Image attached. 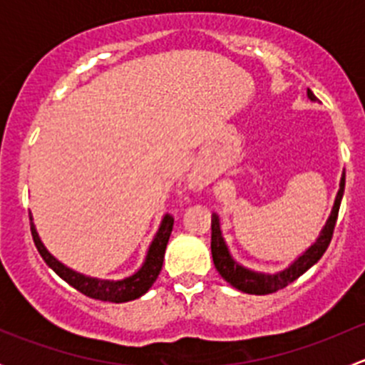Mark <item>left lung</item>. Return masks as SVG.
Masks as SVG:
<instances>
[{"mask_svg": "<svg viewBox=\"0 0 365 365\" xmlns=\"http://www.w3.org/2000/svg\"><path fill=\"white\" fill-rule=\"evenodd\" d=\"M307 97L312 102H316L318 98L314 97L311 90H307ZM342 194H344V175H342L341 183H339V192H337L336 203H334L332 213H330L329 220H327L325 227L319 233L318 240L311 245L297 261H293L286 270L277 272V274H259V272H252L249 268L242 267L237 261L231 257L230 251H227V245L222 238V231H220V222L219 217L213 213L212 217V257L213 264H215L217 272L222 275L224 281L230 282L233 288L240 289V292L249 293V295H268V293H275L279 289L286 288L288 284H292L293 281H297L302 274L309 270L314 263H318L319 257L325 254L329 249L330 240H332L334 227L337 222V213H339V206Z\"/></svg>", "mask_w": 365, "mask_h": 365, "instance_id": "obj_1", "label": "left lung"}]
</instances>
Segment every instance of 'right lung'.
I'll use <instances>...</instances> for the list:
<instances>
[{
    "mask_svg": "<svg viewBox=\"0 0 365 365\" xmlns=\"http://www.w3.org/2000/svg\"><path fill=\"white\" fill-rule=\"evenodd\" d=\"M31 220V217H29ZM173 219L171 215L165 213L164 219H162L159 231H157L155 238H153L152 245H150L148 254H146V259L143 263V267L139 268L135 274H132L130 277L120 279V281H104V279H95L88 277V275L79 274V272H73L72 268L65 267L63 263L56 259L53 254H49L43 244L40 242L38 233H36L35 226L31 222V235L33 242H35L36 249H38L40 256L43 257L47 264L63 279L65 282H68L72 288H76L77 292H81L83 295L95 298V300L102 302H114V304H121V302H130L145 295L150 288H152L153 282L159 277L162 270V263H164V252L165 245H168L169 237H171L173 231Z\"/></svg>",
    "mask_w": 365,
    "mask_h": 365,
    "instance_id": "obj_1",
    "label": "right lung"
}]
</instances>
